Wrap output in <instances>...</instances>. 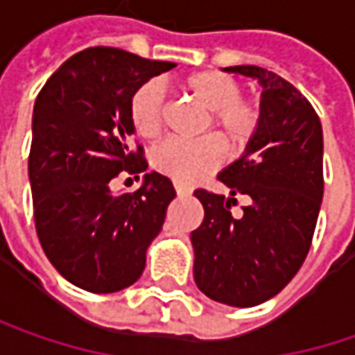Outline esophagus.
<instances>
[{
	"label": "esophagus",
	"instance_id": "obj_1",
	"mask_svg": "<svg viewBox=\"0 0 355 355\" xmlns=\"http://www.w3.org/2000/svg\"><path fill=\"white\" fill-rule=\"evenodd\" d=\"M175 191H177L178 197H187V195H191V191H189L187 187H182L180 182H175Z\"/></svg>",
	"mask_w": 355,
	"mask_h": 355
}]
</instances>
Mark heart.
Instances as JSON below:
<instances>
[{"label":"heart","instance_id":"heart-1","mask_svg":"<svg viewBox=\"0 0 355 355\" xmlns=\"http://www.w3.org/2000/svg\"><path fill=\"white\" fill-rule=\"evenodd\" d=\"M184 92L198 106L211 112L207 135L217 132L229 150H243L251 144L259 128V110L251 102L241 100L239 82L217 70H205L184 80ZM130 118L136 132L144 138H157L166 120V96L158 82L142 84L132 96ZM153 166L180 184H193L211 175L223 162V145L215 136L198 142L164 140L153 150Z\"/></svg>","mask_w":355,"mask_h":355}]
</instances>
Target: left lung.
Masks as SVG:
<instances>
[{
	"label": "left lung",
	"instance_id": "obj_1",
	"mask_svg": "<svg viewBox=\"0 0 355 355\" xmlns=\"http://www.w3.org/2000/svg\"><path fill=\"white\" fill-rule=\"evenodd\" d=\"M223 70L259 82V128L245 153L219 173L229 197L195 191L205 219L191 233L193 273L207 297L253 307L293 279L311 247L323 197L322 122L282 76L259 66ZM237 194L250 205L233 218Z\"/></svg>",
	"mask_w": 355,
	"mask_h": 355
}]
</instances>
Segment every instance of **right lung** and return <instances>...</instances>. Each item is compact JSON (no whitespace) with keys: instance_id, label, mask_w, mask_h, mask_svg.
Listing matches in <instances>:
<instances>
[{"instance_id":"obj_1","label":"right lung","mask_w":355,"mask_h":355,"mask_svg":"<svg viewBox=\"0 0 355 355\" xmlns=\"http://www.w3.org/2000/svg\"><path fill=\"white\" fill-rule=\"evenodd\" d=\"M177 64L118 48H88L66 60L35 98L30 184L44 253L68 282L114 293L142 275L146 249L177 197L171 178L146 173L135 193L114 195L122 171H146L132 150L135 92Z\"/></svg>"}]
</instances>
